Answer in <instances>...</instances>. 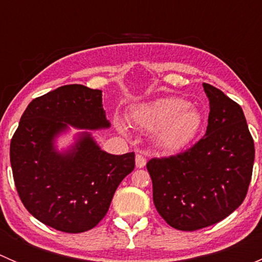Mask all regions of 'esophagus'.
<instances>
[{"label": "esophagus", "instance_id": "esophagus-1", "mask_svg": "<svg viewBox=\"0 0 262 262\" xmlns=\"http://www.w3.org/2000/svg\"><path fill=\"white\" fill-rule=\"evenodd\" d=\"M146 163H147V160L143 157V156H142V155H137L136 156V166H137V168L144 167V166H146Z\"/></svg>", "mask_w": 262, "mask_h": 262}]
</instances>
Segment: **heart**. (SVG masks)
Wrapping results in <instances>:
<instances>
[{"label":"heart","mask_w":262,"mask_h":262,"mask_svg":"<svg viewBox=\"0 0 262 262\" xmlns=\"http://www.w3.org/2000/svg\"><path fill=\"white\" fill-rule=\"evenodd\" d=\"M130 119L139 128L156 132L158 146L170 152L189 146L203 125L199 110L181 97H162L137 105L132 109ZM116 128L120 133H128L125 124L121 121L116 123Z\"/></svg>","instance_id":"obj_1"}]
</instances>
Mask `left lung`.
<instances>
[{
    "instance_id": "left-lung-1",
    "label": "left lung",
    "mask_w": 262,
    "mask_h": 262,
    "mask_svg": "<svg viewBox=\"0 0 262 262\" xmlns=\"http://www.w3.org/2000/svg\"><path fill=\"white\" fill-rule=\"evenodd\" d=\"M209 99L205 136L176 156L152 158L153 203L180 231H196L233 213L247 194L255 146L242 107L221 90L203 83Z\"/></svg>"
}]
</instances>
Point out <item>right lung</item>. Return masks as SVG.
<instances>
[{"mask_svg": "<svg viewBox=\"0 0 262 262\" xmlns=\"http://www.w3.org/2000/svg\"><path fill=\"white\" fill-rule=\"evenodd\" d=\"M109 128L101 90L66 84L28 105L11 139L10 161L24 207L46 226L81 233L107 213L116 187L134 170V152L115 156L97 146L90 132L64 152L55 138L68 130Z\"/></svg>", "mask_w": 262, "mask_h": 262, "instance_id": "add662e5", "label": "right lung"}]
</instances>
